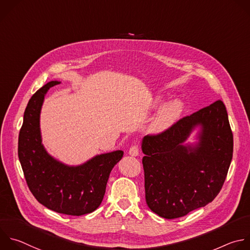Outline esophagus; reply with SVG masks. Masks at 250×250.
I'll list each match as a JSON object with an SVG mask.
<instances>
[{
  "label": "esophagus",
  "mask_w": 250,
  "mask_h": 250,
  "mask_svg": "<svg viewBox=\"0 0 250 250\" xmlns=\"http://www.w3.org/2000/svg\"><path fill=\"white\" fill-rule=\"evenodd\" d=\"M138 154H139V149H138L137 146L133 145V146H131V147L129 148V150H128V155H130V156H132V157H136V156H138Z\"/></svg>",
  "instance_id": "1"
}]
</instances>
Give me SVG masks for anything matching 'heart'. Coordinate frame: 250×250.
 Here are the masks:
<instances>
[{"label": "heart", "mask_w": 250, "mask_h": 250, "mask_svg": "<svg viewBox=\"0 0 250 250\" xmlns=\"http://www.w3.org/2000/svg\"><path fill=\"white\" fill-rule=\"evenodd\" d=\"M165 102L164 96H157L153 99L151 107L153 109L159 108ZM185 111V103L182 99L176 98L166 103L156 114L151 124L149 125L148 131L151 134H160L171 128L182 117Z\"/></svg>", "instance_id": "obj_1"}]
</instances>
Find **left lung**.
<instances>
[{"instance_id": "1", "label": "left lung", "mask_w": 250, "mask_h": 250, "mask_svg": "<svg viewBox=\"0 0 250 250\" xmlns=\"http://www.w3.org/2000/svg\"><path fill=\"white\" fill-rule=\"evenodd\" d=\"M193 132L195 141L189 143ZM141 150L151 211L176 219L206 206L220 192L232 159L233 138L224 103L216 101L167 131L144 136Z\"/></svg>"}]
</instances>
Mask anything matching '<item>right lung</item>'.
<instances>
[{
	"instance_id": "1",
	"label": "right lung",
	"mask_w": 250,
	"mask_h": 250,
	"mask_svg": "<svg viewBox=\"0 0 250 250\" xmlns=\"http://www.w3.org/2000/svg\"><path fill=\"white\" fill-rule=\"evenodd\" d=\"M59 83L49 81L29 100L19 136V158L27 186L39 203L58 213L81 216L100 206L110 173L124 151L98 154L75 166L48 153L42 143L40 115L48 90Z\"/></svg>"
}]
</instances>
